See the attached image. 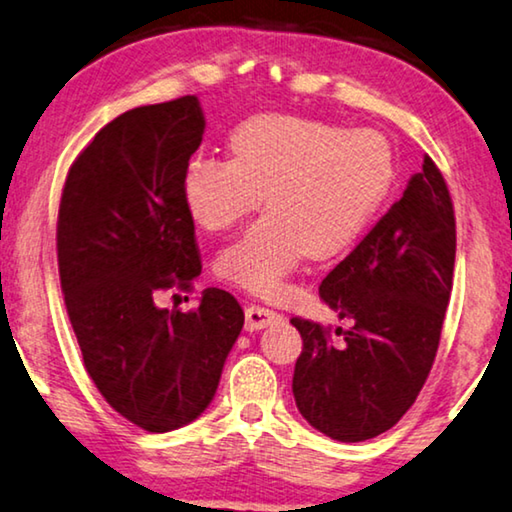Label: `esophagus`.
Wrapping results in <instances>:
<instances>
[{
	"mask_svg": "<svg viewBox=\"0 0 512 512\" xmlns=\"http://www.w3.org/2000/svg\"><path fill=\"white\" fill-rule=\"evenodd\" d=\"M244 316H247V330H261L265 325H270L272 321H277L279 314L277 311H272L263 305H249L244 309Z\"/></svg>",
	"mask_w": 512,
	"mask_h": 512,
	"instance_id": "esophagus-1",
	"label": "esophagus"
}]
</instances>
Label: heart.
<instances>
[{
	"label": "heart",
	"mask_w": 512,
	"mask_h": 512,
	"mask_svg": "<svg viewBox=\"0 0 512 512\" xmlns=\"http://www.w3.org/2000/svg\"><path fill=\"white\" fill-rule=\"evenodd\" d=\"M233 159L196 157L184 170V201L210 233L270 210L219 256L228 284L270 295L311 254L328 261L358 242L395 187L388 138L291 115H258L231 136Z\"/></svg>",
	"instance_id": "1"
}]
</instances>
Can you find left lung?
<instances>
[{
    "mask_svg": "<svg viewBox=\"0 0 512 512\" xmlns=\"http://www.w3.org/2000/svg\"><path fill=\"white\" fill-rule=\"evenodd\" d=\"M455 242L453 198L425 154L404 196L318 286L351 328L291 318L302 337L293 397L311 427L367 441L411 409L439 351Z\"/></svg>",
    "mask_w": 512,
    "mask_h": 512,
    "instance_id": "obj_1",
    "label": "left lung"
}]
</instances>
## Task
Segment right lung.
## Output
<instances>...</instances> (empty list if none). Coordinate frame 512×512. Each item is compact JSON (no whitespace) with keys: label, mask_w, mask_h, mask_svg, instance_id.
<instances>
[{"label":"right lung","mask_w":512,"mask_h":512,"mask_svg":"<svg viewBox=\"0 0 512 512\" xmlns=\"http://www.w3.org/2000/svg\"><path fill=\"white\" fill-rule=\"evenodd\" d=\"M203 131L189 94L127 110L78 154L59 198V281L87 374L122 418L157 434L207 409L244 325L221 288L191 311L157 307L203 268L184 201Z\"/></svg>","instance_id":"obj_1"}]
</instances>
